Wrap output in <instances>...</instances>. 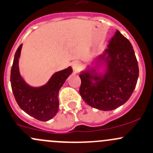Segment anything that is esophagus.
I'll return each mask as SVG.
<instances>
[{"instance_id":"obj_1","label":"esophagus","mask_w":153,"mask_h":153,"mask_svg":"<svg viewBox=\"0 0 153 153\" xmlns=\"http://www.w3.org/2000/svg\"><path fill=\"white\" fill-rule=\"evenodd\" d=\"M72 67L75 71L78 72L81 68V64L78 61H74V62H72Z\"/></svg>"}]
</instances>
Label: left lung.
Returning a JSON list of instances; mask_svg holds the SVG:
<instances>
[{
    "instance_id": "obj_1",
    "label": "left lung",
    "mask_w": 153,
    "mask_h": 153,
    "mask_svg": "<svg viewBox=\"0 0 153 153\" xmlns=\"http://www.w3.org/2000/svg\"><path fill=\"white\" fill-rule=\"evenodd\" d=\"M80 74V94L91 107L112 111L131 97L139 78V65L133 46L118 30L107 48ZM100 68L103 71L98 72Z\"/></svg>"
}]
</instances>
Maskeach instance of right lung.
I'll return each mask as SVG.
<instances>
[{"mask_svg": "<svg viewBox=\"0 0 153 153\" xmlns=\"http://www.w3.org/2000/svg\"><path fill=\"white\" fill-rule=\"evenodd\" d=\"M22 45L17 48L11 70L10 81L13 94L22 111L36 120L46 122L55 117L59 111V91L69 75L72 67L56 72L45 85L32 86L23 79L19 69V59Z\"/></svg>", "mask_w": 153, "mask_h": 153, "instance_id": "1", "label": "right lung"}]
</instances>
